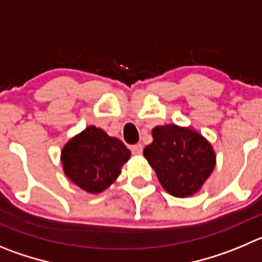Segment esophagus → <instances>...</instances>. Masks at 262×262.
I'll return each mask as SVG.
<instances>
[{
    "mask_svg": "<svg viewBox=\"0 0 262 262\" xmlns=\"http://www.w3.org/2000/svg\"><path fill=\"white\" fill-rule=\"evenodd\" d=\"M130 150H132V154H133V155H142L143 147L141 143H137V145L132 146Z\"/></svg>",
    "mask_w": 262,
    "mask_h": 262,
    "instance_id": "obj_1",
    "label": "esophagus"
}]
</instances>
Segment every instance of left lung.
Returning a JSON list of instances; mask_svg holds the SVG:
<instances>
[{"mask_svg": "<svg viewBox=\"0 0 262 262\" xmlns=\"http://www.w3.org/2000/svg\"><path fill=\"white\" fill-rule=\"evenodd\" d=\"M152 138L143 155L161 186L173 196L194 195L216 165V154L211 143L202 134L174 124L155 126Z\"/></svg>", "mask_w": 262, "mask_h": 262, "instance_id": "8db88e82", "label": "left lung"}]
</instances>
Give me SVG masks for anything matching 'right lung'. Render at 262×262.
I'll list each match as a JSON object with an SVG mask.
<instances>
[{
    "label": "right lung",
    "mask_w": 262,
    "mask_h": 262,
    "mask_svg": "<svg viewBox=\"0 0 262 262\" xmlns=\"http://www.w3.org/2000/svg\"><path fill=\"white\" fill-rule=\"evenodd\" d=\"M129 158L130 151L120 139L93 125L70 139L60 156L66 176L90 194L106 190Z\"/></svg>",
    "instance_id": "add662e5"
}]
</instances>
